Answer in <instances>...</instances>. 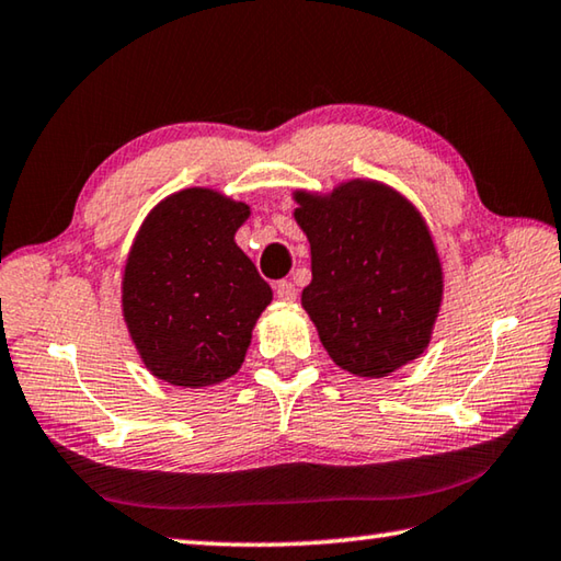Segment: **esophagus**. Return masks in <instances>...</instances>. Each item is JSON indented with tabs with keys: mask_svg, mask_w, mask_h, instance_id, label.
Returning a JSON list of instances; mask_svg holds the SVG:
<instances>
[{
	"mask_svg": "<svg viewBox=\"0 0 561 561\" xmlns=\"http://www.w3.org/2000/svg\"><path fill=\"white\" fill-rule=\"evenodd\" d=\"M274 291H277V297L282 301H294V299H297V287H294L289 279H282V282L274 284Z\"/></svg>",
	"mask_w": 561,
	"mask_h": 561,
	"instance_id": "1",
	"label": "esophagus"
}]
</instances>
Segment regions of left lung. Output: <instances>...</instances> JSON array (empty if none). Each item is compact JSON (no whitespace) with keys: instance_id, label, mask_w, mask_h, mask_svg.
Here are the masks:
<instances>
[{"instance_id":"left-lung-1","label":"left lung","mask_w":561,"mask_h":561,"mask_svg":"<svg viewBox=\"0 0 561 561\" xmlns=\"http://www.w3.org/2000/svg\"><path fill=\"white\" fill-rule=\"evenodd\" d=\"M311 250L301 307L336 366L381 378L423 354L443 304V264L417 207L381 180L294 190Z\"/></svg>"}]
</instances>
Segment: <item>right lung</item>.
Here are the masks:
<instances>
[{
    "label": "right lung",
    "instance_id": "right-lung-1",
    "mask_svg": "<svg viewBox=\"0 0 561 561\" xmlns=\"http://www.w3.org/2000/svg\"><path fill=\"white\" fill-rule=\"evenodd\" d=\"M250 205L185 187L146 215L130 244L121 309L133 346L160 381L205 388L240 371L272 289L234 234Z\"/></svg>",
    "mask_w": 561,
    "mask_h": 561
}]
</instances>
